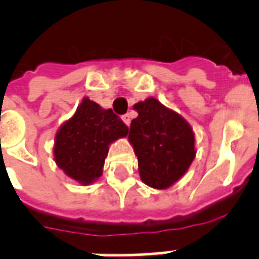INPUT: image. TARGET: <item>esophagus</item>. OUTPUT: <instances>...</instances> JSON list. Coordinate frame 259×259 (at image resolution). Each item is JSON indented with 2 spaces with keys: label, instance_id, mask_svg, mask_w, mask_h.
Returning a JSON list of instances; mask_svg holds the SVG:
<instances>
[{
  "label": "esophagus",
  "instance_id": "1",
  "mask_svg": "<svg viewBox=\"0 0 259 259\" xmlns=\"http://www.w3.org/2000/svg\"><path fill=\"white\" fill-rule=\"evenodd\" d=\"M122 121L125 122L126 125L129 126V125H130V122H132V115H130L129 113H127V114H123V115H122Z\"/></svg>",
  "mask_w": 259,
  "mask_h": 259
}]
</instances>
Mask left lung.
Returning <instances> with one entry per match:
<instances>
[{"label":"left lung","instance_id":"8db88e82","mask_svg":"<svg viewBox=\"0 0 259 259\" xmlns=\"http://www.w3.org/2000/svg\"><path fill=\"white\" fill-rule=\"evenodd\" d=\"M138 117L130 123L129 140L138 158L142 181L164 189L180 179L195 158V136L184 118L154 98L134 105Z\"/></svg>","mask_w":259,"mask_h":259}]
</instances>
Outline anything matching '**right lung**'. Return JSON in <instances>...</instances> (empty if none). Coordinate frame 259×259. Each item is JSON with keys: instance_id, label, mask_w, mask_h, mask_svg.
I'll use <instances>...</instances> for the list:
<instances>
[{"instance_id": "1", "label": "right lung", "mask_w": 259, "mask_h": 259, "mask_svg": "<svg viewBox=\"0 0 259 259\" xmlns=\"http://www.w3.org/2000/svg\"><path fill=\"white\" fill-rule=\"evenodd\" d=\"M129 127L113 110L84 98L76 113L56 134L55 161L74 180L90 184L102 175L109 144L125 137Z\"/></svg>"}]
</instances>
